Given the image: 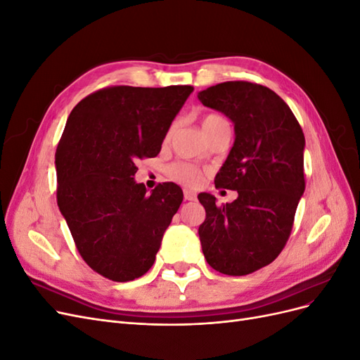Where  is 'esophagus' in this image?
Here are the masks:
<instances>
[{
	"label": "esophagus",
	"mask_w": 360,
	"mask_h": 360,
	"mask_svg": "<svg viewBox=\"0 0 360 360\" xmlns=\"http://www.w3.org/2000/svg\"><path fill=\"white\" fill-rule=\"evenodd\" d=\"M184 200H188V201H195L197 200V193H195L193 191H189V189H184Z\"/></svg>",
	"instance_id": "obj_1"
}]
</instances>
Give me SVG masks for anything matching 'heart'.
Wrapping results in <instances>:
<instances>
[{
  "instance_id": "1",
  "label": "heart",
  "mask_w": 360,
  "mask_h": 360,
  "mask_svg": "<svg viewBox=\"0 0 360 360\" xmlns=\"http://www.w3.org/2000/svg\"><path fill=\"white\" fill-rule=\"evenodd\" d=\"M224 122H225L224 117H221L219 114H207L202 118V129L207 130V129H210V127L219 124V123H224ZM168 176L172 180H176V181L184 184V186H189V188H197L202 181L201 169H198L197 167L192 165V163L184 162V160H177V162L171 163V165L168 167Z\"/></svg>"
}]
</instances>
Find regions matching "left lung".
<instances>
[{
	"label": "left lung",
	"instance_id": "8db88e82",
	"mask_svg": "<svg viewBox=\"0 0 360 360\" xmlns=\"http://www.w3.org/2000/svg\"><path fill=\"white\" fill-rule=\"evenodd\" d=\"M198 99L234 123V146L214 184L238 193L222 205L210 193L198 195L202 254L219 274L249 275L270 264L291 234L304 192V136L290 106L264 85L228 81Z\"/></svg>",
	"mask_w": 360,
	"mask_h": 360
}]
</instances>
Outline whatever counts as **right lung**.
<instances>
[{
	"mask_svg": "<svg viewBox=\"0 0 360 360\" xmlns=\"http://www.w3.org/2000/svg\"><path fill=\"white\" fill-rule=\"evenodd\" d=\"M192 85H114L76 105L56 151L57 202L76 249L97 274L134 281L150 270L183 201L174 183L147 193L136 162L159 155Z\"/></svg>",
	"mask_w": 360,
	"mask_h": 360,
	"instance_id": "add662e5",
	"label": "right lung"
}]
</instances>
